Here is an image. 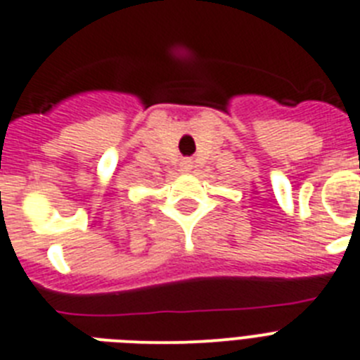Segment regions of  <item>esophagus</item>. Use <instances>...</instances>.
Instances as JSON below:
<instances>
[{"mask_svg": "<svg viewBox=\"0 0 360 360\" xmlns=\"http://www.w3.org/2000/svg\"><path fill=\"white\" fill-rule=\"evenodd\" d=\"M190 168H192V162H190V160H183V162H181V170L183 172H190Z\"/></svg>", "mask_w": 360, "mask_h": 360, "instance_id": "1", "label": "esophagus"}]
</instances>
